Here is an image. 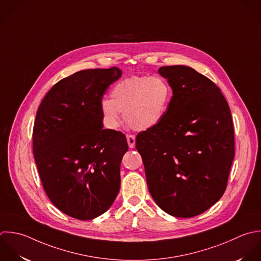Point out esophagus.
<instances>
[{"label":"esophagus","instance_id":"esophagus-1","mask_svg":"<svg viewBox=\"0 0 261 261\" xmlns=\"http://www.w3.org/2000/svg\"><path fill=\"white\" fill-rule=\"evenodd\" d=\"M127 142H128V145L130 148H134L135 147V136L133 135H127Z\"/></svg>","mask_w":261,"mask_h":261}]
</instances>
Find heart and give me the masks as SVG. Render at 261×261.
<instances>
[{
  "instance_id": "heart-1",
  "label": "heart",
  "mask_w": 261,
  "mask_h": 261,
  "mask_svg": "<svg viewBox=\"0 0 261 261\" xmlns=\"http://www.w3.org/2000/svg\"><path fill=\"white\" fill-rule=\"evenodd\" d=\"M111 97L100 101V113L105 125L117 129L122 112L127 123L137 131L155 127L164 119L171 97L172 88L161 76H132L116 83Z\"/></svg>"
}]
</instances>
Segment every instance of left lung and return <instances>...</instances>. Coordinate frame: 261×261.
Masks as SVG:
<instances>
[{
  "label": "left lung",
  "mask_w": 261,
  "mask_h": 261,
  "mask_svg": "<svg viewBox=\"0 0 261 261\" xmlns=\"http://www.w3.org/2000/svg\"><path fill=\"white\" fill-rule=\"evenodd\" d=\"M173 96L155 127L136 136L148 190L176 218L201 215L223 196L235 155L234 127L221 89L188 66L159 69Z\"/></svg>",
  "instance_id": "8db88e82"
}]
</instances>
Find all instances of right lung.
<instances>
[{
  "label": "right lung",
  "instance_id": "add662e5",
  "mask_svg": "<svg viewBox=\"0 0 261 261\" xmlns=\"http://www.w3.org/2000/svg\"><path fill=\"white\" fill-rule=\"evenodd\" d=\"M121 76L118 67L76 72L50 88L36 113L33 154L43 189L77 220L105 214L120 191L128 144L121 132L103 129L99 106Z\"/></svg>",
  "mask_w": 261,
  "mask_h": 261
}]
</instances>
